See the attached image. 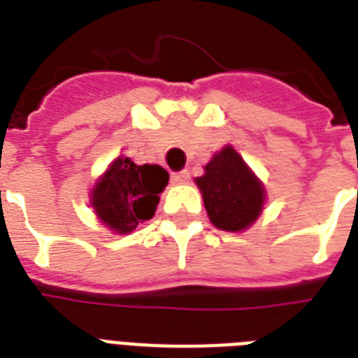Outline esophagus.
I'll use <instances>...</instances> for the list:
<instances>
[{"mask_svg":"<svg viewBox=\"0 0 358 358\" xmlns=\"http://www.w3.org/2000/svg\"><path fill=\"white\" fill-rule=\"evenodd\" d=\"M187 178H189V174L185 173V171H182V173H173L171 174V182H173V184H185V182H187Z\"/></svg>","mask_w":358,"mask_h":358,"instance_id":"34e87169","label":"esophagus"}]
</instances>
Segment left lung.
I'll use <instances>...</instances> for the list:
<instances>
[{"label": "left lung", "instance_id": "1", "mask_svg": "<svg viewBox=\"0 0 358 358\" xmlns=\"http://www.w3.org/2000/svg\"><path fill=\"white\" fill-rule=\"evenodd\" d=\"M195 184L208 217L217 229L241 232L262 213L266 189L232 146H224L210 159Z\"/></svg>", "mask_w": 358, "mask_h": 358}]
</instances>
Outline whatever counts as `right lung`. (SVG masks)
<instances>
[{"label":"right lung","instance_id":"add662e5","mask_svg":"<svg viewBox=\"0 0 358 358\" xmlns=\"http://www.w3.org/2000/svg\"><path fill=\"white\" fill-rule=\"evenodd\" d=\"M167 182L169 173L159 165H135L120 156L92 187L91 206L109 230L129 234L137 224L154 217Z\"/></svg>","mask_w":358,"mask_h":358}]
</instances>
